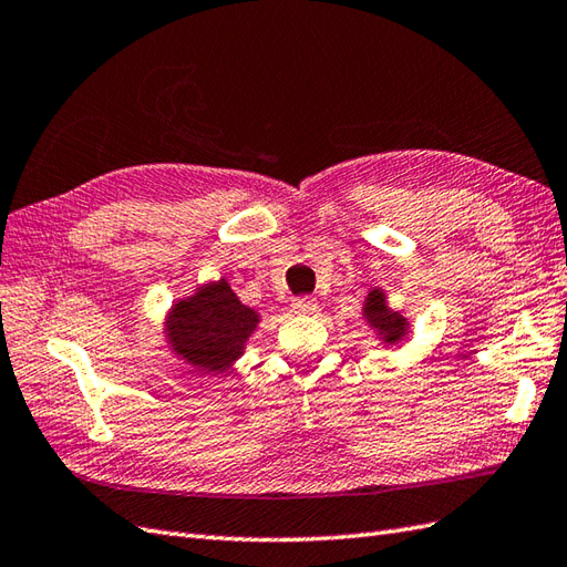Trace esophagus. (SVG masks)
<instances>
[{"mask_svg": "<svg viewBox=\"0 0 567 567\" xmlns=\"http://www.w3.org/2000/svg\"><path fill=\"white\" fill-rule=\"evenodd\" d=\"M292 311L301 313V316H311L319 311V301L311 299V297H299L292 301Z\"/></svg>", "mask_w": 567, "mask_h": 567, "instance_id": "1", "label": "esophagus"}]
</instances>
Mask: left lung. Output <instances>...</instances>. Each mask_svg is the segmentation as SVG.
Returning a JSON list of instances; mask_svg holds the SVG:
<instances>
[{
    "label": "left lung",
    "instance_id": "1",
    "mask_svg": "<svg viewBox=\"0 0 567 567\" xmlns=\"http://www.w3.org/2000/svg\"><path fill=\"white\" fill-rule=\"evenodd\" d=\"M362 319L379 340V346L384 348L399 346L411 333V319H408L403 309H393L389 305V295L381 287H372L367 292L362 305Z\"/></svg>",
    "mask_w": 567,
    "mask_h": 567
}]
</instances>
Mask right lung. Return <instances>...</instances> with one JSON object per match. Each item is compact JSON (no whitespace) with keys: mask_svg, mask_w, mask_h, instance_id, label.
Here are the masks:
<instances>
[{"mask_svg":"<svg viewBox=\"0 0 567 567\" xmlns=\"http://www.w3.org/2000/svg\"><path fill=\"white\" fill-rule=\"evenodd\" d=\"M260 313L236 297L227 278L197 285L164 316V343L197 374H221L246 352Z\"/></svg>","mask_w":567,"mask_h":567,"instance_id":"add662e5","label":"right lung"}]
</instances>
